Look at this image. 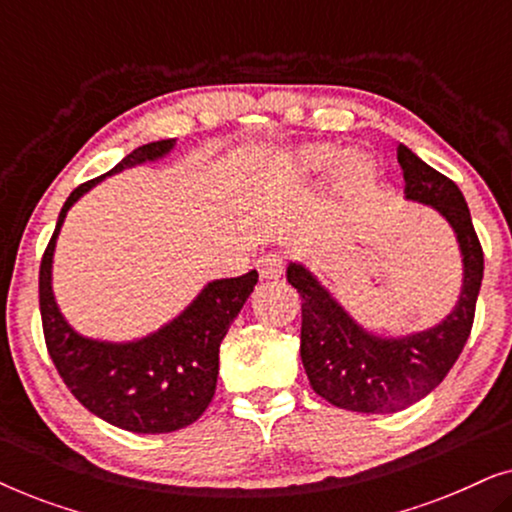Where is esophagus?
<instances>
[{
    "instance_id": "esophagus-1",
    "label": "esophagus",
    "mask_w": 512,
    "mask_h": 512,
    "mask_svg": "<svg viewBox=\"0 0 512 512\" xmlns=\"http://www.w3.org/2000/svg\"><path fill=\"white\" fill-rule=\"evenodd\" d=\"M284 272V258L279 254H268L258 261V275L261 279H279Z\"/></svg>"
}]
</instances>
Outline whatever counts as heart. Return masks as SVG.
I'll return each instance as SVG.
<instances>
[{"label": "heart", "instance_id": "obj_1", "mask_svg": "<svg viewBox=\"0 0 512 512\" xmlns=\"http://www.w3.org/2000/svg\"><path fill=\"white\" fill-rule=\"evenodd\" d=\"M333 170V186L340 198L359 200L380 179V163L368 151H347L328 142H312L282 158V170L296 179H319Z\"/></svg>", "mask_w": 512, "mask_h": 512}]
</instances>
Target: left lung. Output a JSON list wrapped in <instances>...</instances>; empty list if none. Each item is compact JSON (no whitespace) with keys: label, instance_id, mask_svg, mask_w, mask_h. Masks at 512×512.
I'll return each mask as SVG.
<instances>
[{"label":"left lung","instance_id":"left-lung-1","mask_svg":"<svg viewBox=\"0 0 512 512\" xmlns=\"http://www.w3.org/2000/svg\"><path fill=\"white\" fill-rule=\"evenodd\" d=\"M405 200L429 205L450 223L461 254V291L450 314L424 331L380 335L361 326L303 263L291 261L286 279L300 293V359L312 389L335 408L387 415L429 396L471 335L485 258L464 193L452 179L398 146Z\"/></svg>","mask_w":512,"mask_h":512}]
</instances>
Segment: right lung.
<instances>
[{
    "label": "right lung",
    "instance_id": "1",
    "mask_svg": "<svg viewBox=\"0 0 512 512\" xmlns=\"http://www.w3.org/2000/svg\"><path fill=\"white\" fill-rule=\"evenodd\" d=\"M174 144L177 139L139 146L114 170L74 188L60 209L39 270L44 338L60 377L83 408L132 433L186 429L207 410L219 377L221 340L254 291L258 272L212 279L158 331L144 338L111 342L81 335L60 312L53 293V256L67 212L90 188L130 167L170 156Z\"/></svg>",
    "mask_w": 512,
    "mask_h": 512
}]
</instances>
